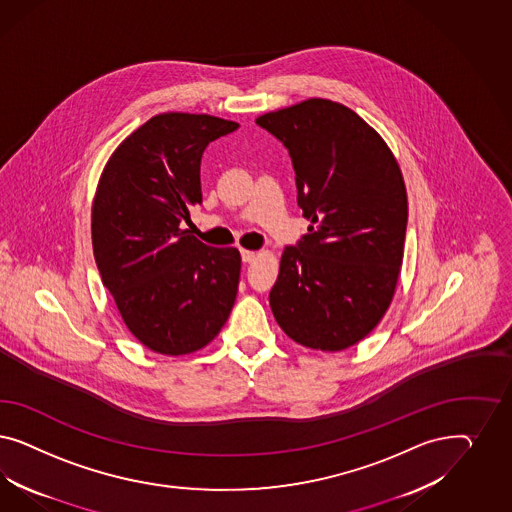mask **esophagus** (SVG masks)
<instances>
[{
    "label": "esophagus",
    "mask_w": 512,
    "mask_h": 512,
    "mask_svg": "<svg viewBox=\"0 0 512 512\" xmlns=\"http://www.w3.org/2000/svg\"><path fill=\"white\" fill-rule=\"evenodd\" d=\"M242 261L244 263H253L257 259V251H249V249H242Z\"/></svg>",
    "instance_id": "esophagus-1"
}]
</instances>
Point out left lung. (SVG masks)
<instances>
[{"label": "left lung", "instance_id": "1", "mask_svg": "<svg viewBox=\"0 0 512 512\" xmlns=\"http://www.w3.org/2000/svg\"><path fill=\"white\" fill-rule=\"evenodd\" d=\"M289 150L308 234L283 249L270 308L296 343L341 351L388 310L403 259L407 193L387 142L357 112L308 99L259 116Z\"/></svg>", "mask_w": 512, "mask_h": 512}]
</instances>
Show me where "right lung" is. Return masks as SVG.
<instances>
[{
	"label": "right lung",
	"mask_w": 512,
	"mask_h": 512,
	"mask_svg": "<svg viewBox=\"0 0 512 512\" xmlns=\"http://www.w3.org/2000/svg\"><path fill=\"white\" fill-rule=\"evenodd\" d=\"M236 129L208 114H157L116 148L101 174L93 257L125 326L155 353L199 351L233 310L238 249L206 246L184 227L202 202V152Z\"/></svg>",
	"instance_id": "1"
}]
</instances>
